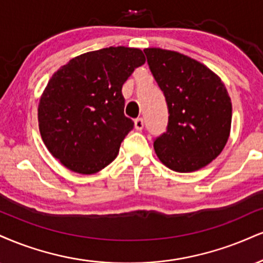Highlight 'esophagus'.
<instances>
[{
  "mask_svg": "<svg viewBox=\"0 0 263 263\" xmlns=\"http://www.w3.org/2000/svg\"><path fill=\"white\" fill-rule=\"evenodd\" d=\"M144 126V122H143V119L142 118H138L135 120V128L137 129V131H141L142 128H143Z\"/></svg>",
  "mask_w": 263,
  "mask_h": 263,
  "instance_id": "esophagus-1",
  "label": "esophagus"
}]
</instances>
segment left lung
Listing matches in <instances>:
<instances>
[{
	"label": "left lung",
	"instance_id": "1",
	"mask_svg": "<svg viewBox=\"0 0 263 263\" xmlns=\"http://www.w3.org/2000/svg\"><path fill=\"white\" fill-rule=\"evenodd\" d=\"M148 65L165 96L167 131L154 141L164 165L191 173L222 153L232 127V100L226 85L203 63L170 50H144Z\"/></svg>",
	"mask_w": 263,
	"mask_h": 263
}]
</instances>
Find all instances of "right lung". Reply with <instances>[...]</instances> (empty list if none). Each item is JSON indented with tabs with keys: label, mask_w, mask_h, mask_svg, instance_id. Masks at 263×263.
Here are the masks:
<instances>
[{
	"label": "right lung",
	"mask_w": 263,
	"mask_h": 263,
	"mask_svg": "<svg viewBox=\"0 0 263 263\" xmlns=\"http://www.w3.org/2000/svg\"><path fill=\"white\" fill-rule=\"evenodd\" d=\"M144 62L140 49L110 46L76 56L52 74L37 121L43 142L63 166L90 175L118 157L134 128L123 114L122 85Z\"/></svg>",
	"instance_id": "1"
}]
</instances>
